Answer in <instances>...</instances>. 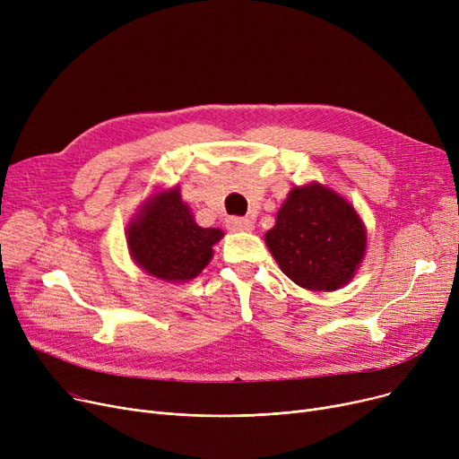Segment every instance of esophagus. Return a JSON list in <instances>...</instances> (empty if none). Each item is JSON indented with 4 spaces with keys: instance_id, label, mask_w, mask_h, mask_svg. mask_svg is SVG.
<instances>
[{
    "instance_id": "1",
    "label": "esophagus",
    "mask_w": 459,
    "mask_h": 459,
    "mask_svg": "<svg viewBox=\"0 0 459 459\" xmlns=\"http://www.w3.org/2000/svg\"><path fill=\"white\" fill-rule=\"evenodd\" d=\"M229 230L232 232H249L255 227V221L249 220V217H230L227 221Z\"/></svg>"
}]
</instances>
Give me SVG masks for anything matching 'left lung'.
Masks as SVG:
<instances>
[{
	"label": "left lung",
	"instance_id": "obj_1",
	"mask_svg": "<svg viewBox=\"0 0 459 459\" xmlns=\"http://www.w3.org/2000/svg\"><path fill=\"white\" fill-rule=\"evenodd\" d=\"M281 272L312 292L346 286L367 255V227L341 193L308 182L294 186L264 234Z\"/></svg>",
	"mask_w": 459,
	"mask_h": 459
}]
</instances>
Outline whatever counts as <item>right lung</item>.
<instances>
[{
  "label": "right lung",
  "instance_id": "add662e5",
  "mask_svg": "<svg viewBox=\"0 0 459 459\" xmlns=\"http://www.w3.org/2000/svg\"><path fill=\"white\" fill-rule=\"evenodd\" d=\"M221 229L197 225L182 201L180 186L156 189L143 201L126 229V246L141 270L165 282H187L210 264Z\"/></svg>",
  "mask_w": 459,
  "mask_h": 459
}]
</instances>
